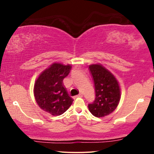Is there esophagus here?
<instances>
[{
    "label": "esophagus",
    "instance_id": "obj_1",
    "mask_svg": "<svg viewBox=\"0 0 154 154\" xmlns=\"http://www.w3.org/2000/svg\"><path fill=\"white\" fill-rule=\"evenodd\" d=\"M83 97V94H78L77 96H75V97Z\"/></svg>",
    "mask_w": 154,
    "mask_h": 154
}]
</instances>
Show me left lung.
<instances>
[{"label": "left lung", "mask_w": 154, "mask_h": 154, "mask_svg": "<svg viewBox=\"0 0 154 154\" xmlns=\"http://www.w3.org/2000/svg\"><path fill=\"white\" fill-rule=\"evenodd\" d=\"M95 88V99L88 109L94 116L104 117L116 109L121 99L119 82L110 71L101 64L89 66Z\"/></svg>", "instance_id": "obj_1"}]
</instances>
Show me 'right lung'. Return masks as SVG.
<instances>
[{"label":"right lung","mask_w":154,"mask_h":154,"mask_svg":"<svg viewBox=\"0 0 154 154\" xmlns=\"http://www.w3.org/2000/svg\"><path fill=\"white\" fill-rule=\"evenodd\" d=\"M71 65L54 63L43 71L34 84V97L40 108L52 116H60L73 102L64 88L63 80L69 75Z\"/></svg>","instance_id":"right-lung-1"}]
</instances>
